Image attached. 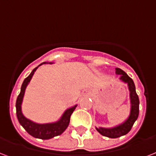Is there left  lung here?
<instances>
[{"label":"left lung","instance_id":"obj_1","mask_svg":"<svg viewBox=\"0 0 156 156\" xmlns=\"http://www.w3.org/2000/svg\"><path fill=\"white\" fill-rule=\"evenodd\" d=\"M115 74L119 75V80L128 84V88L129 90L131 107H130L129 115L121 124L112 128H96V129L100 134L105 137H111V138H116V137L127 134L132 129L133 125L137 120L138 114H139V98L136 93L134 82L123 70L119 68H115Z\"/></svg>","mask_w":156,"mask_h":156}]
</instances>
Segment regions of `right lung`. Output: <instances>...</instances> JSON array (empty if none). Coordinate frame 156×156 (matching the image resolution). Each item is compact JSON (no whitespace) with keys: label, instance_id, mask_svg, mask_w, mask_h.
<instances>
[{"label":"right lung","instance_id":"obj_1","mask_svg":"<svg viewBox=\"0 0 156 156\" xmlns=\"http://www.w3.org/2000/svg\"><path fill=\"white\" fill-rule=\"evenodd\" d=\"M54 62H44L41 64H40L38 67H40L42 64H53ZM37 67L36 68L32 70L31 74L27 77L23 82V84L21 86V91L20 94L17 98L16 101V114L17 118L19 119V122L20 123L22 126L24 128V129L29 134L32 135V137L36 138H40V139H50L52 137H56L58 135L62 134L64 132L66 129L68 127L70 123V118L71 115L77 107V105H75L73 107H70L63 112L62 115L60 119L55 122L52 123H46V124H38L36 122L32 121L31 119H27L24 116L23 112H22V103H23V99L24 93L26 90V88L29 82L31 81L35 72L38 68Z\"/></svg>","mask_w":156,"mask_h":156}]
</instances>
